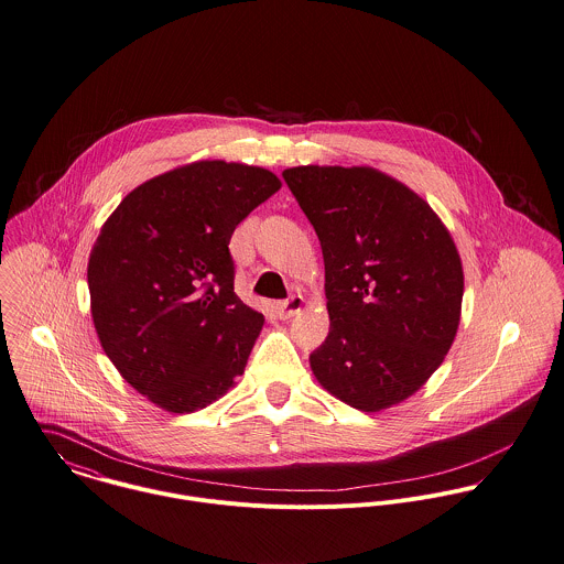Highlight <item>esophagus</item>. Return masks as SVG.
<instances>
[{
	"instance_id": "esophagus-1",
	"label": "esophagus",
	"mask_w": 564,
	"mask_h": 564,
	"mask_svg": "<svg viewBox=\"0 0 564 564\" xmlns=\"http://www.w3.org/2000/svg\"><path fill=\"white\" fill-rule=\"evenodd\" d=\"M301 310H303V299L301 296H292V299L276 305V312H279L281 321H288V318L296 316Z\"/></svg>"
}]
</instances>
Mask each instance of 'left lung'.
I'll list each match as a JSON object with an SVG mask.
<instances>
[{
	"label": "left lung",
	"mask_w": 564,
	"mask_h": 564,
	"mask_svg": "<svg viewBox=\"0 0 564 564\" xmlns=\"http://www.w3.org/2000/svg\"><path fill=\"white\" fill-rule=\"evenodd\" d=\"M325 259L329 336L310 355L318 383L361 412L392 408L438 370L457 334L462 259L447 226L375 167L283 172Z\"/></svg>",
	"instance_id": "obj_1"
}]
</instances>
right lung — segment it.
Instances as JSON below:
<instances>
[{"label":"right lung","mask_w":564,"mask_h":564,"mask_svg":"<svg viewBox=\"0 0 564 564\" xmlns=\"http://www.w3.org/2000/svg\"><path fill=\"white\" fill-rule=\"evenodd\" d=\"M279 189L270 170L196 161L134 187L100 228L87 268L98 338L161 410H203L243 372L263 314L232 290L228 241Z\"/></svg>","instance_id":"right-lung-1"}]
</instances>
